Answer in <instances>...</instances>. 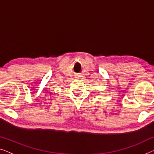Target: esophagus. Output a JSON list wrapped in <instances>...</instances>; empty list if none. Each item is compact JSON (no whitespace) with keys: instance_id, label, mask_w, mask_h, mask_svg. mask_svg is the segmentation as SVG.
I'll return each instance as SVG.
<instances>
[{"instance_id":"34e87169","label":"esophagus","mask_w":154,"mask_h":154,"mask_svg":"<svg viewBox=\"0 0 154 154\" xmlns=\"http://www.w3.org/2000/svg\"><path fill=\"white\" fill-rule=\"evenodd\" d=\"M80 77H81V75H79V74H77V75H75V78H76V79H80Z\"/></svg>"}]
</instances>
